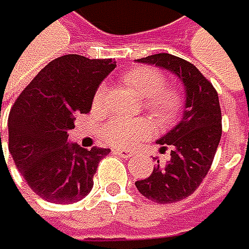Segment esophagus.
Wrapping results in <instances>:
<instances>
[{
  "label": "esophagus",
  "instance_id": "obj_1",
  "mask_svg": "<svg viewBox=\"0 0 249 249\" xmlns=\"http://www.w3.org/2000/svg\"><path fill=\"white\" fill-rule=\"evenodd\" d=\"M113 152H115L116 155L122 157V158H131V157H133V152L125 151V149H113Z\"/></svg>",
  "mask_w": 249,
  "mask_h": 249
}]
</instances>
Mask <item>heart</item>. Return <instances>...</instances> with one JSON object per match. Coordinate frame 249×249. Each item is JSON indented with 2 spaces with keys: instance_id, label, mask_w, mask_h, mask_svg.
<instances>
[{
  "instance_id": "heart-1",
  "label": "heart",
  "mask_w": 249,
  "mask_h": 249,
  "mask_svg": "<svg viewBox=\"0 0 249 249\" xmlns=\"http://www.w3.org/2000/svg\"><path fill=\"white\" fill-rule=\"evenodd\" d=\"M122 83L143 100V109L161 124L172 122L180 110L182 100L175 88H166V79L152 67H137L122 76ZM104 87H98L94 94V106H101ZM151 133L149 122L145 119L112 118L101 130L103 140L109 145L131 146Z\"/></svg>"
}]
</instances>
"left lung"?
I'll return each mask as SVG.
<instances>
[{"label": "left lung", "mask_w": 249, "mask_h": 249, "mask_svg": "<svg viewBox=\"0 0 249 249\" xmlns=\"http://www.w3.org/2000/svg\"><path fill=\"white\" fill-rule=\"evenodd\" d=\"M167 70L182 82L185 103L182 118L157 140L160 151L170 149V160L157 164L152 173L136 182L140 194L155 203H173L193 194L208 175L221 139V109L212 83L191 62L157 53L136 59Z\"/></svg>", "instance_id": "8db88e82"}]
</instances>
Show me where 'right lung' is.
<instances>
[{
  "label": "right lung",
  "instance_id": "obj_1",
  "mask_svg": "<svg viewBox=\"0 0 249 249\" xmlns=\"http://www.w3.org/2000/svg\"><path fill=\"white\" fill-rule=\"evenodd\" d=\"M115 67L113 59L59 56L15 101L8 115V151L26 184L47 202L74 203L92 190L98 162L110 149L70 143L69 130L74 128L76 115L89 112L97 88Z\"/></svg>",
  "mask_w": 249,
  "mask_h": 249
}]
</instances>
